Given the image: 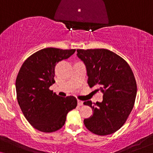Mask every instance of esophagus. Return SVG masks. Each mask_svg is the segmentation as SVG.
<instances>
[{
    "instance_id": "1",
    "label": "esophagus",
    "mask_w": 153,
    "mask_h": 153,
    "mask_svg": "<svg viewBox=\"0 0 153 153\" xmlns=\"http://www.w3.org/2000/svg\"><path fill=\"white\" fill-rule=\"evenodd\" d=\"M77 102H78V105L79 106H83V102L81 101V100H78Z\"/></svg>"
}]
</instances>
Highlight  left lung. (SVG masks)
I'll return each mask as SVG.
<instances>
[{
	"instance_id": "left-lung-1",
	"label": "left lung",
	"mask_w": 153,
	"mask_h": 153,
	"mask_svg": "<svg viewBox=\"0 0 153 153\" xmlns=\"http://www.w3.org/2000/svg\"><path fill=\"white\" fill-rule=\"evenodd\" d=\"M76 51L86 68L89 86L104 94L102 102L83 103L93 111L83 120L85 126L97 135L111 134L126 122L134 104L137 88L132 71L123 58L108 49Z\"/></svg>"
}]
</instances>
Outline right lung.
<instances>
[{
  "label": "right lung",
  "instance_id": "right-lung-1",
  "mask_svg": "<svg viewBox=\"0 0 153 153\" xmlns=\"http://www.w3.org/2000/svg\"><path fill=\"white\" fill-rule=\"evenodd\" d=\"M76 50L46 48L35 52L23 63L16 79L19 105L29 123L42 132H53L63 126L67 114L77 106L73 96L62 97L49 87L55 83L56 63Z\"/></svg>",
  "mask_w": 153,
  "mask_h": 153
}]
</instances>
